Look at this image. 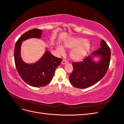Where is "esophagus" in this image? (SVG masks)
I'll use <instances>...</instances> for the list:
<instances>
[{
	"mask_svg": "<svg viewBox=\"0 0 124 124\" xmlns=\"http://www.w3.org/2000/svg\"><path fill=\"white\" fill-rule=\"evenodd\" d=\"M68 62V61L64 60H63L62 61V62H61V64H63V65H64V64H67Z\"/></svg>",
	"mask_w": 124,
	"mask_h": 124,
	"instance_id": "esophagus-1",
	"label": "esophagus"
}]
</instances>
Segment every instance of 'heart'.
Here are the masks:
<instances>
[{"mask_svg": "<svg viewBox=\"0 0 124 124\" xmlns=\"http://www.w3.org/2000/svg\"><path fill=\"white\" fill-rule=\"evenodd\" d=\"M64 48L72 49L70 56L74 61H80L85 57L90 49L91 45L85 39L81 37H75L65 40L63 44ZM56 51L61 55L64 54L65 50L61 45L56 46Z\"/></svg>", "mask_w": 124, "mask_h": 124, "instance_id": "obj_1", "label": "heart"}]
</instances>
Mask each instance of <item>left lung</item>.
Wrapping results in <instances>:
<instances>
[{
	"label": "left lung",
	"mask_w": 124,
	"mask_h": 124,
	"mask_svg": "<svg viewBox=\"0 0 124 124\" xmlns=\"http://www.w3.org/2000/svg\"><path fill=\"white\" fill-rule=\"evenodd\" d=\"M99 49L82 62L72 63L73 71L69 77L74 87L85 89L102 79L108 71L111 58L110 48L101 40Z\"/></svg>",
	"instance_id": "obj_1"
}]
</instances>
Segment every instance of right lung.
I'll list each match as a JSON object with an SVG mask.
<instances>
[{"label":"right lung","mask_w":124,"mask_h":124,"mask_svg":"<svg viewBox=\"0 0 124 124\" xmlns=\"http://www.w3.org/2000/svg\"><path fill=\"white\" fill-rule=\"evenodd\" d=\"M43 31L33 29L22 35L14 47V61L18 73L27 84L33 87L45 86L52 81L56 69L59 66L62 59L54 56L48 50L47 47L42 57L32 63L25 62L21 56V47L23 41L29 39L42 38Z\"/></svg>","instance_id":"obj_1"}]
</instances>
